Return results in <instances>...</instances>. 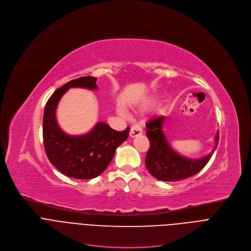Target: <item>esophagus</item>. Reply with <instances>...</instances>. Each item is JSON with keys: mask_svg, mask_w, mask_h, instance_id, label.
I'll list each match as a JSON object with an SVG mask.
<instances>
[{"mask_svg": "<svg viewBox=\"0 0 251 251\" xmlns=\"http://www.w3.org/2000/svg\"><path fill=\"white\" fill-rule=\"evenodd\" d=\"M141 134H142V127L139 124H134L131 127V130H130V137L134 138V137L139 136Z\"/></svg>", "mask_w": 251, "mask_h": 251, "instance_id": "esophagus-1", "label": "esophagus"}]
</instances>
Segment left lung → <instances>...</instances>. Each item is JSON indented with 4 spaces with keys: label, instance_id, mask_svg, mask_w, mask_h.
<instances>
[{
    "label": "left lung",
    "instance_id": "8db88e82",
    "mask_svg": "<svg viewBox=\"0 0 251 251\" xmlns=\"http://www.w3.org/2000/svg\"><path fill=\"white\" fill-rule=\"evenodd\" d=\"M164 120L165 116L160 115L151 118L146 124V135L150 141V148L145 159L148 171L158 180L165 182L184 180L198 174L208 163L217 149L220 133L216 136V147L208 156L198 160H190L178 156L170 148L162 130Z\"/></svg>",
    "mask_w": 251,
    "mask_h": 251
}]
</instances>
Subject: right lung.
Returning <instances> with one entry per match:
<instances>
[{"mask_svg": "<svg viewBox=\"0 0 251 251\" xmlns=\"http://www.w3.org/2000/svg\"><path fill=\"white\" fill-rule=\"evenodd\" d=\"M96 80L93 76L70 80L53 92L44 112V146L50 162L63 175L79 180H89L102 174L112 161L116 148L128 138L130 130L128 126L123 131H116L102 122L90 133L79 137L68 136L60 130L55 120L60 97L70 87L95 89Z\"/></svg>", "mask_w": 251, "mask_h": 251, "instance_id": "obj_1", "label": "right lung"}]
</instances>
